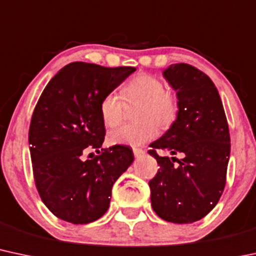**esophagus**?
<instances>
[{
	"instance_id": "1",
	"label": "esophagus",
	"mask_w": 256,
	"mask_h": 256,
	"mask_svg": "<svg viewBox=\"0 0 256 256\" xmlns=\"http://www.w3.org/2000/svg\"><path fill=\"white\" fill-rule=\"evenodd\" d=\"M144 153H146V152L141 150V148H134V156H136V158H138V156H143Z\"/></svg>"
}]
</instances>
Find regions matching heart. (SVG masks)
<instances>
[{"label": "heart", "instance_id": "1", "mask_svg": "<svg viewBox=\"0 0 256 256\" xmlns=\"http://www.w3.org/2000/svg\"><path fill=\"white\" fill-rule=\"evenodd\" d=\"M121 98L115 92L104 94L100 102V119L106 128H114L122 122L126 106H137L136 124L124 125L108 134L110 144L140 147L158 136V128H169L176 122L180 102L176 92L165 87L162 78L152 74H138L122 86Z\"/></svg>", "mask_w": 256, "mask_h": 256}]
</instances>
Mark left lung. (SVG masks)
<instances>
[{
	"instance_id": "left-lung-1",
	"label": "left lung",
	"mask_w": 256,
	"mask_h": 256,
	"mask_svg": "<svg viewBox=\"0 0 256 256\" xmlns=\"http://www.w3.org/2000/svg\"><path fill=\"white\" fill-rule=\"evenodd\" d=\"M176 90L180 112L176 122L148 153L159 169L150 181V202L168 222L192 224L209 214L226 184L230 130L220 94L210 78L196 66L176 63L164 72ZM182 152L184 158L160 157L158 150Z\"/></svg>"
}]
</instances>
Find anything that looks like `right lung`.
Returning a JSON list of instances; mask_svg holds the SVG:
<instances>
[{"label": "right lung", "mask_w": 256, "mask_h": 256, "mask_svg": "<svg viewBox=\"0 0 256 256\" xmlns=\"http://www.w3.org/2000/svg\"><path fill=\"white\" fill-rule=\"evenodd\" d=\"M134 70L74 62L50 78L36 103L29 128L34 180L60 220L85 224L104 215L114 182L132 164L128 146L100 150L106 136L100 102ZM88 149L98 156L84 160Z\"/></svg>", "instance_id": "1"}]
</instances>
